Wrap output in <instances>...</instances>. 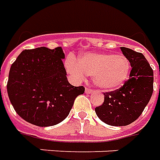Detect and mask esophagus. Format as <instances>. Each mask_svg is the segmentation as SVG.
I'll return each instance as SVG.
<instances>
[{
  "mask_svg": "<svg viewBox=\"0 0 160 160\" xmlns=\"http://www.w3.org/2000/svg\"><path fill=\"white\" fill-rule=\"evenodd\" d=\"M85 92L87 93V94H91V93L93 92V90L91 89H89V88H86Z\"/></svg>",
  "mask_w": 160,
  "mask_h": 160,
  "instance_id": "34e87169",
  "label": "esophagus"
}]
</instances>
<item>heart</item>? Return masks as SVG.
Masks as SVG:
<instances>
[{
  "mask_svg": "<svg viewBox=\"0 0 160 160\" xmlns=\"http://www.w3.org/2000/svg\"><path fill=\"white\" fill-rule=\"evenodd\" d=\"M65 68L73 78L83 79L86 74L100 89L114 90L122 87L130 73V62L124 55L111 53H85L78 62L72 58L65 61Z\"/></svg>",
  "mask_w": 160,
  "mask_h": 160,
  "instance_id": "heart-1",
  "label": "heart"
}]
</instances>
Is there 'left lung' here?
<instances>
[{"instance_id":"left-lung-1","label":"left lung","mask_w":160,"mask_h":160,"mask_svg":"<svg viewBox=\"0 0 160 160\" xmlns=\"http://www.w3.org/2000/svg\"><path fill=\"white\" fill-rule=\"evenodd\" d=\"M121 50L132 67L129 79L120 89L104 93L103 103L95 108L102 122L115 127L136 121L153 92V71L143 54L127 47Z\"/></svg>"}]
</instances>
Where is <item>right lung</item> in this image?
<instances>
[{
  "label": "right lung",
  "mask_w": 160,
  "mask_h": 160,
  "mask_svg": "<svg viewBox=\"0 0 160 160\" xmlns=\"http://www.w3.org/2000/svg\"><path fill=\"white\" fill-rule=\"evenodd\" d=\"M62 47L25 50L11 65L7 89L14 110L38 127L58 124L68 116L84 87L68 82Z\"/></svg>",
  "instance_id": "right-lung-1"
}]
</instances>
